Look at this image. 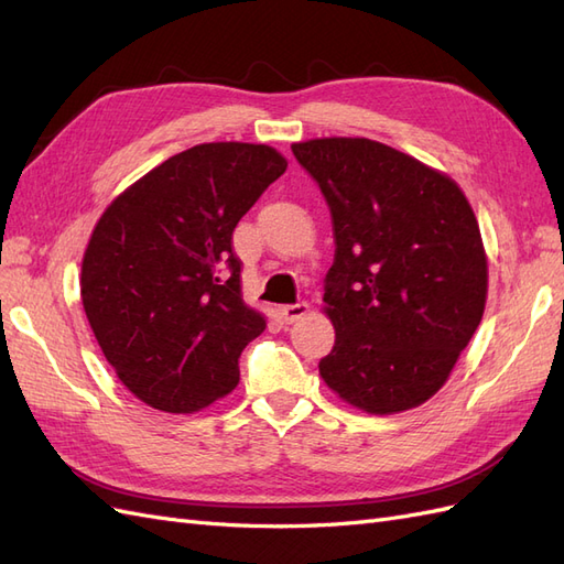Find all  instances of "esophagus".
Masks as SVG:
<instances>
[{
	"mask_svg": "<svg viewBox=\"0 0 564 564\" xmlns=\"http://www.w3.org/2000/svg\"><path fill=\"white\" fill-rule=\"evenodd\" d=\"M311 313V305L308 303H294V305H282L280 308V315L286 324H294L299 319H303L305 315Z\"/></svg>",
	"mask_w": 564,
	"mask_h": 564,
	"instance_id": "obj_1",
	"label": "esophagus"
}]
</instances>
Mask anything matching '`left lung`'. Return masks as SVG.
<instances>
[{"label": "left lung", "mask_w": 564, "mask_h": 564, "mask_svg": "<svg viewBox=\"0 0 564 564\" xmlns=\"http://www.w3.org/2000/svg\"><path fill=\"white\" fill-rule=\"evenodd\" d=\"M329 204L336 237L319 377L346 404L388 416L431 400L482 319L480 226L458 183L369 139L292 143Z\"/></svg>", "instance_id": "8db88e82"}]
</instances>
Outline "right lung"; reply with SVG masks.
Here are the masks:
<instances>
[{"mask_svg": "<svg viewBox=\"0 0 564 564\" xmlns=\"http://www.w3.org/2000/svg\"><path fill=\"white\" fill-rule=\"evenodd\" d=\"M286 169L263 143H202L119 193L89 237L79 292L117 379L169 414L240 383L237 357L265 329L242 299L232 230Z\"/></svg>", "mask_w": 564, "mask_h": 564, "instance_id": "obj_1", "label": "right lung"}]
</instances>
